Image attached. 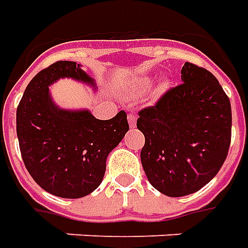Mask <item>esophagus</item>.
I'll use <instances>...</instances> for the list:
<instances>
[{
	"label": "esophagus",
	"instance_id": "esophagus-1",
	"mask_svg": "<svg viewBox=\"0 0 248 248\" xmlns=\"http://www.w3.org/2000/svg\"><path fill=\"white\" fill-rule=\"evenodd\" d=\"M127 122L130 124V127H136V124H137V117L134 114H129L127 115Z\"/></svg>",
	"mask_w": 248,
	"mask_h": 248
}]
</instances>
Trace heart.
Wrapping results in <instances>:
<instances>
[{"instance_id":"obj_1","label":"heart","mask_w":248,"mask_h":248,"mask_svg":"<svg viewBox=\"0 0 248 248\" xmlns=\"http://www.w3.org/2000/svg\"><path fill=\"white\" fill-rule=\"evenodd\" d=\"M149 85V80H142V81L140 82V88H146Z\"/></svg>"}]
</instances>
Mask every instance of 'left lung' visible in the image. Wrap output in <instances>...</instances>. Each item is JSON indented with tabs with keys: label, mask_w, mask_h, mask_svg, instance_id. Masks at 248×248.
<instances>
[{
	"label": "left lung",
	"mask_w": 248,
	"mask_h": 248,
	"mask_svg": "<svg viewBox=\"0 0 248 248\" xmlns=\"http://www.w3.org/2000/svg\"><path fill=\"white\" fill-rule=\"evenodd\" d=\"M138 115V130L145 136L141 164L156 190L183 197L216 176L230 149L232 112L210 72L186 62L181 85Z\"/></svg>",
	"instance_id": "obj_1"
}]
</instances>
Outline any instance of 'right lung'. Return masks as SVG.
Here are the masks:
<instances>
[{"label":"right lung","mask_w":248,"mask_h":248,"mask_svg":"<svg viewBox=\"0 0 248 248\" xmlns=\"http://www.w3.org/2000/svg\"><path fill=\"white\" fill-rule=\"evenodd\" d=\"M72 78L96 91V81L81 63L58 61L32 78L16 112L18 145L33 181L61 198H81L100 186L106 161L129 130L126 112L107 121L88 108H61L50 87Z\"/></svg>","instance_id":"1"}]
</instances>
